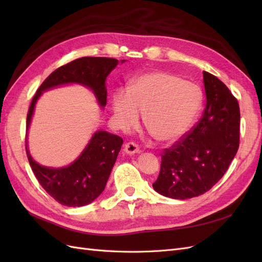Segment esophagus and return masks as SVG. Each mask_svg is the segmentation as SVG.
<instances>
[{
  "instance_id": "1",
  "label": "esophagus",
  "mask_w": 262,
  "mask_h": 262,
  "mask_svg": "<svg viewBox=\"0 0 262 262\" xmlns=\"http://www.w3.org/2000/svg\"><path fill=\"white\" fill-rule=\"evenodd\" d=\"M123 150L128 155H134V154H137V153L140 152L139 146L136 143H133V142H129V143H126L124 145Z\"/></svg>"
}]
</instances>
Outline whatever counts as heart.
<instances>
[{
    "instance_id": "b5f03b06",
    "label": "heart",
    "mask_w": 262,
    "mask_h": 262,
    "mask_svg": "<svg viewBox=\"0 0 262 262\" xmlns=\"http://www.w3.org/2000/svg\"><path fill=\"white\" fill-rule=\"evenodd\" d=\"M202 107V93L194 84L165 71H152L118 90L113 110L122 130L137 125L143 112L145 124L162 143H173L191 129Z\"/></svg>"
}]
</instances>
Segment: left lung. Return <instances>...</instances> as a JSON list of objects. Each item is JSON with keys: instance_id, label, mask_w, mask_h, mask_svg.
<instances>
[{"instance_id": "8db88e82", "label": "left lung", "mask_w": 262, "mask_h": 262, "mask_svg": "<svg viewBox=\"0 0 262 262\" xmlns=\"http://www.w3.org/2000/svg\"><path fill=\"white\" fill-rule=\"evenodd\" d=\"M207 106L188 136L166 149L156 192L186 200L203 194L224 176L239 146V106L226 85L203 72Z\"/></svg>"}]
</instances>
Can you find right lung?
I'll return each mask as SVG.
<instances>
[{
    "instance_id": "add662e5",
    "label": "right lung",
    "mask_w": 262,
    "mask_h": 262,
    "mask_svg": "<svg viewBox=\"0 0 262 262\" xmlns=\"http://www.w3.org/2000/svg\"><path fill=\"white\" fill-rule=\"evenodd\" d=\"M118 64L119 61L116 59L95 57H84L70 62L46 78L29 106L26 123V153L31 169L46 191L67 207H83L101 194L123 140L116 134L97 130L93 133L82 153L70 165L58 168L40 165L30 155L27 142L36 104L43 92L55 87L77 84L92 91L99 107L104 109L107 102L106 80Z\"/></svg>"
}]
</instances>
